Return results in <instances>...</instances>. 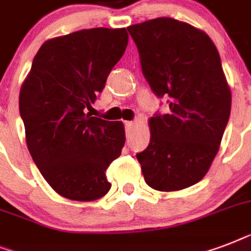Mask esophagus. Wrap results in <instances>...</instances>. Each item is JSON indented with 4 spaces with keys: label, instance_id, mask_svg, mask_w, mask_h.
I'll use <instances>...</instances> for the list:
<instances>
[{
    "label": "esophagus",
    "instance_id": "esophagus-1",
    "mask_svg": "<svg viewBox=\"0 0 251 251\" xmlns=\"http://www.w3.org/2000/svg\"><path fill=\"white\" fill-rule=\"evenodd\" d=\"M134 126H135V122H133V121H125V127H126V130H127V131L133 129Z\"/></svg>",
    "mask_w": 251,
    "mask_h": 251
}]
</instances>
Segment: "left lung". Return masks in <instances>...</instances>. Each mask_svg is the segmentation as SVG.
<instances>
[{"label":"left lung","mask_w":251,"mask_h":251,"mask_svg":"<svg viewBox=\"0 0 251 251\" xmlns=\"http://www.w3.org/2000/svg\"><path fill=\"white\" fill-rule=\"evenodd\" d=\"M143 75L169 112L149 120L151 139L137 159L146 183L159 191L193 186L206 176L222 143L232 94L210 36L173 18L127 27Z\"/></svg>","instance_id":"obj_1"}]
</instances>
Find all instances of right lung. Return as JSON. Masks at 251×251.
Returning <instances> with one entry per match:
<instances>
[{
	"label": "right lung",
	"instance_id": "obj_1",
	"mask_svg": "<svg viewBox=\"0 0 251 251\" xmlns=\"http://www.w3.org/2000/svg\"><path fill=\"white\" fill-rule=\"evenodd\" d=\"M127 40L125 28L104 27L49 39L21 87L28 151L45 181L65 198L91 202L110 190L105 172L125 145L124 124L86 112Z\"/></svg>",
	"mask_w": 251,
	"mask_h": 251
}]
</instances>
